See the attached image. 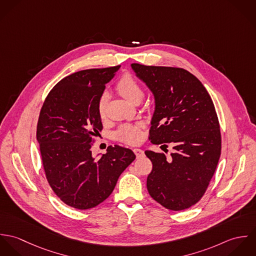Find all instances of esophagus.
<instances>
[{"label":"esophagus","instance_id":"1","mask_svg":"<svg viewBox=\"0 0 256 256\" xmlns=\"http://www.w3.org/2000/svg\"><path fill=\"white\" fill-rule=\"evenodd\" d=\"M133 152H135V154H136L137 158H142V156H144V152H143L141 148H134Z\"/></svg>","mask_w":256,"mask_h":256}]
</instances>
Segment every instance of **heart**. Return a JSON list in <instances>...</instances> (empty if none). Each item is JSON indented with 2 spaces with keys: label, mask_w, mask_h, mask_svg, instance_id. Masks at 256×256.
Here are the masks:
<instances>
[{
  "label": "heart",
  "mask_w": 256,
  "mask_h": 256,
  "mask_svg": "<svg viewBox=\"0 0 256 256\" xmlns=\"http://www.w3.org/2000/svg\"><path fill=\"white\" fill-rule=\"evenodd\" d=\"M116 90L129 102L137 104L141 100L144 94V90L141 84L131 74L126 73L122 74L115 84ZM106 104L108 96L104 94L98 102V111L100 117L104 119L106 117ZM116 140L128 144L135 145L139 143L142 139L141 133V124H123L115 133Z\"/></svg>",
  "instance_id": "obj_1"
}]
</instances>
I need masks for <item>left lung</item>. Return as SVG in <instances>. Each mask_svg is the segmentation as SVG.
Masks as SVG:
<instances>
[{
  "label": "left lung",
  "mask_w": 256,
  "mask_h": 256,
  "mask_svg": "<svg viewBox=\"0 0 256 256\" xmlns=\"http://www.w3.org/2000/svg\"><path fill=\"white\" fill-rule=\"evenodd\" d=\"M131 68L154 96L148 140L174 148L170 156L145 152L152 164L148 194L168 210H185L203 197L218 166L222 137L213 100L202 82L182 68L137 63Z\"/></svg>",
  "instance_id": "1"
}]
</instances>
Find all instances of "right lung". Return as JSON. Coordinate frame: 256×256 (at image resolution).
<instances>
[{"instance_id": "1", "label": "right lung", "mask_w": 256, "mask_h": 256, "mask_svg": "<svg viewBox=\"0 0 256 256\" xmlns=\"http://www.w3.org/2000/svg\"><path fill=\"white\" fill-rule=\"evenodd\" d=\"M119 67L65 76L50 90L39 113L36 139L46 180L61 201L78 210L108 199L136 158L131 150L117 145L108 146L98 160L90 150L102 130L98 100Z\"/></svg>"}]
</instances>
